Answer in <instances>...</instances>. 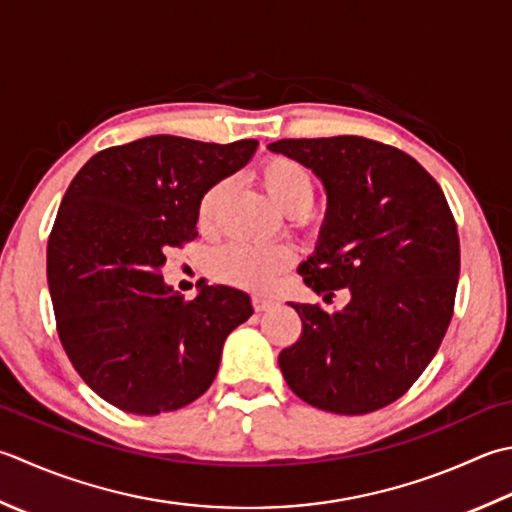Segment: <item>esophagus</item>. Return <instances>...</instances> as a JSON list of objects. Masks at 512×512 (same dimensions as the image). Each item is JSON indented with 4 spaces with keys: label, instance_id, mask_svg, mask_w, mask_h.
<instances>
[{
    "label": "esophagus",
    "instance_id": "obj_1",
    "mask_svg": "<svg viewBox=\"0 0 512 512\" xmlns=\"http://www.w3.org/2000/svg\"><path fill=\"white\" fill-rule=\"evenodd\" d=\"M253 308L257 310V313H266V310L275 308V302H273V299H268V297L255 295V297H253Z\"/></svg>",
    "mask_w": 512,
    "mask_h": 512
}]
</instances>
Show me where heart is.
Returning a JSON list of instances; mask_svg holds the SVG:
<instances>
[{
    "instance_id": "1",
    "label": "heart",
    "mask_w": 512,
    "mask_h": 512,
    "mask_svg": "<svg viewBox=\"0 0 512 512\" xmlns=\"http://www.w3.org/2000/svg\"><path fill=\"white\" fill-rule=\"evenodd\" d=\"M259 179H262L275 206L284 210L286 215H293V219H302V215H306L308 208L313 206V175L295 159L270 157L259 170ZM228 190L230 179H222L206 190L202 202H199V224L202 228L215 226L219 206L226 199ZM290 264H293V250L284 244L257 246L233 242L217 248L210 255L208 268L222 282L253 290H268Z\"/></svg>"
}]
</instances>
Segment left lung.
Instances as JSON below:
<instances>
[{
  "label": "left lung",
  "instance_id": "1",
  "mask_svg": "<svg viewBox=\"0 0 512 512\" xmlns=\"http://www.w3.org/2000/svg\"><path fill=\"white\" fill-rule=\"evenodd\" d=\"M270 153L310 168L326 190L304 284L342 310L295 304L302 337L279 353L288 388L326 413L393 404L424 373L453 317L459 237L442 188L413 157L373 139H279Z\"/></svg>",
  "mask_w": 512,
  "mask_h": 512
}]
</instances>
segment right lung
Returning a JSON list of instances; mask_svg holds the SVG:
<instances>
[{
  "instance_id": "1",
  "label": "right lung",
  "mask_w": 512,
  "mask_h": 512,
  "mask_svg": "<svg viewBox=\"0 0 512 512\" xmlns=\"http://www.w3.org/2000/svg\"><path fill=\"white\" fill-rule=\"evenodd\" d=\"M257 146L150 135L90 157L59 204L46 253L57 333L79 377L124 413L202 397L226 337L253 315L244 290L204 284L184 302L159 273L170 246L197 237L206 190Z\"/></svg>"
}]
</instances>
